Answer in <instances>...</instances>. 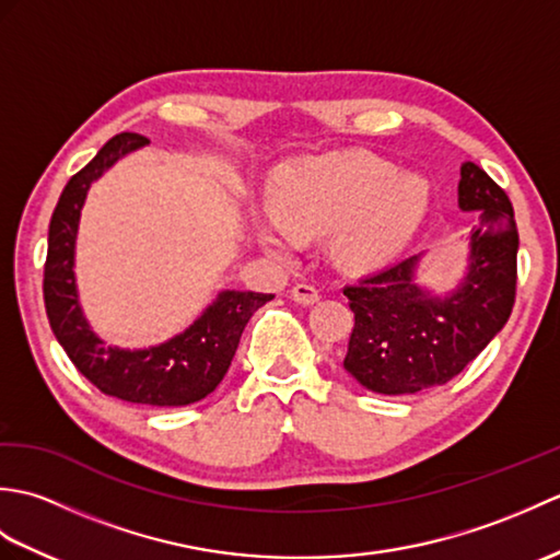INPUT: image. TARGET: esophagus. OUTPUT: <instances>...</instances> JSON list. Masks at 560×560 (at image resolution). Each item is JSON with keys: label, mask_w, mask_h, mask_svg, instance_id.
Listing matches in <instances>:
<instances>
[{"label": "esophagus", "mask_w": 560, "mask_h": 560, "mask_svg": "<svg viewBox=\"0 0 560 560\" xmlns=\"http://www.w3.org/2000/svg\"><path fill=\"white\" fill-rule=\"evenodd\" d=\"M291 299L299 305H313L319 301V293L315 287H311V283H295L291 289Z\"/></svg>", "instance_id": "34e87169"}]
</instances>
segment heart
Here are the masks:
<instances>
[{"label":"heart","mask_w":560,"mask_h":560,"mask_svg":"<svg viewBox=\"0 0 560 560\" xmlns=\"http://www.w3.org/2000/svg\"><path fill=\"white\" fill-rule=\"evenodd\" d=\"M277 217L303 235H335L343 267L383 265L409 243L428 207V187L375 156L301 161L283 171L271 192ZM265 245L289 255L295 241L279 225L261 231Z\"/></svg>","instance_id":"obj_1"}]
</instances>
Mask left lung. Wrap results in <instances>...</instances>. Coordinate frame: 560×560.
Returning <instances> with one entry per match:
<instances>
[{
  "instance_id": "1",
  "label": "left lung",
  "mask_w": 560,
  "mask_h": 560,
  "mask_svg": "<svg viewBox=\"0 0 560 560\" xmlns=\"http://www.w3.org/2000/svg\"><path fill=\"white\" fill-rule=\"evenodd\" d=\"M459 207L481 211L459 291L431 299L411 281L416 257L343 287L353 329L343 368L377 395H416L450 383L503 329L517 293V223L505 189L467 161Z\"/></svg>"
}]
</instances>
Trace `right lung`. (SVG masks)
<instances>
[{"mask_svg": "<svg viewBox=\"0 0 560 560\" xmlns=\"http://www.w3.org/2000/svg\"><path fill=\"white\" fill-rule=\"evenodd\" d=\"M147 144V137L120 132L91 163L69 177L50 219L43 273L45 313L57 341L77 371L103 395L147 404V407H187L209 397L229 373L249 317L271 301V293L223 291L197 323L183 335L147 351L105 347L81 315L74 287V241L83 197L105 168Z\"/></svg>", "mask_w": 560, "mask_h": 560, "instance_id": "obj_1", "label": "right lung"}]
</instances>
